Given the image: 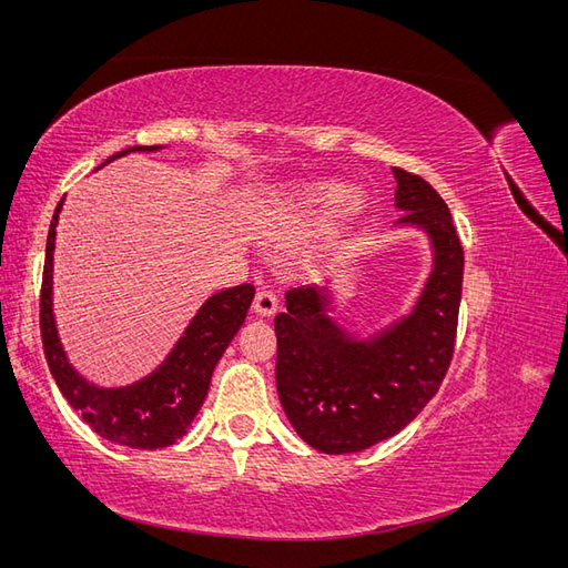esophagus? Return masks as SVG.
Here are the masks:
<instances>
[{"mask_svg":"<svg viewBox=\"0 0 568 568\" xmlns=\"http://www.w3.org/2000/svg\"><path fill=\"white\" fill-rule=\"evenodd\" d=\"M280 307V301H277V291H274L272 286H261L255 291V298H253V311L257 315L263 317H270L274 315V311Z\"/></svg>","mask_w":568,"mask_h":568,"instance_id":"34e87169","label":"esophagus"}]
</instances>
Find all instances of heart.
I'll return each mask as SVG.
<instances>
[{
    "label": "heart",
    "mask_w": 568,
    "mask_h": 568,
    "mask_svg": "<svg viewBox=\"0 0 568 568\" xmlns=\"http://www.w3.org/2000/svg\"><path fill=\"white\" fill-rule=\"evenodd\" d=\"M322 196H324V184L311 182V184H305V186L298 189L296 196L288 201V203H291L288 209H291V211L313 209V205H317V203L322 201ZM332 203L336 205V209H334V215H336V217H346L348 213L355 211V196L348 192V189H338V192H336L334 199H332Z\"/></svg>",
    "instance_id": "heart-1"
}]
</instances>
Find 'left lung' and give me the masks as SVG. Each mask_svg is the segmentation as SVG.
<instances>
[{"mask_svg":"<svg viewBox=\"0 0 568 568\" xmlns=\"http://www.w3.org/2000/svg\"><path fill=\"white\" fill-rule=\"evenodd\" d=\"M398 225L422 227L434 270L407 317L357 341L324 313L315 286L286 294L274 317L277 390L288 422L320 453H357L386 440L434 398L450 367L462 298L464 251L448 205L424 178L393 168Z\"/></svg>","mask_w":568,"mask_h":568,"instance_id":"obj_1","label":"left lung"}]
</instances>
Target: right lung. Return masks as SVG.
I'll return each instance as SVG.
<instances>
[{"instance_id": "add662e5", "label": "right lung", "mask_w": 568, "mask_h": 568, "mask_svg": "<svg viewBox=\"0 0 568 568\" xmlns=\"http://www.w3.org/2000/svg\"><path fill=\"white\" fill-rule=\"evenodd\" d=\"M156 149L161 146H132L118 151L115 156L106 159V163L125 156L130 151ZM61 205L63 199L57 205L47 234L40 294V332L51 376H54L63 398L80 412L82 419L101 438L142 450L173 445L186 434L189 424H192L205 395H209L213 369L239 332V326L244 324L255 296V286L239 284L205 301L165 363L156 372L144 376L142 382L123 388H99L68 363L57 334L54 313H51V261H54V239Z\"/></svg>"}]
</instances>
